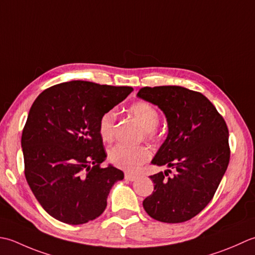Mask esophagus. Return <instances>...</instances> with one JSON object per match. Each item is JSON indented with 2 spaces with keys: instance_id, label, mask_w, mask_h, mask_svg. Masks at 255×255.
I'll list each match as a JSON object with an SVG mask.
<instances>
[{
  "instance_id": "1",
  "label": "esophagus",
  "mask_w": 255,
  "mask_h": 255,
  "mask_svg": "<svg viewBox=\"0 0 255 255\" xmlns=\"http://www.w3.org/2000/svg\"><path fill=\"white\" fill-rule=\"evenodd\" d=\"M124 178H126L128 181H134V180L137 179V176L136 175H133V174H129V173H127L126 176H124Z\"/></svg>"
}]
</instances>
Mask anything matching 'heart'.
<instances>
[{"instance_id":"heart-1","label":"heart","mask_w":255,"mask_h":255,"mask_svg":"<svg viewBox=\"0 0 255 255\" xmlns=\"http://www.w3.org/2000/svg\"><path fill=\"white\" fill-rule=\"evenodd\" d=\"M129 113L141 124L146 136L153 138L154 129L157 128L159 122V116L156 109L148 102L138 101L129 107ZM116 119L117 116L114 111H108L101 117L99 122V133L103 141L111 142L113 139L114 132H116ZM149 157V149L145 146L117 145L109 153V158L114 166L128 171L137 170L139 166L146 163Z\"/></svg>"}]
</instances>
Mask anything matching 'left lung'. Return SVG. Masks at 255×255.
I'll return each mask as SVG.
<instances>
[{
	"mask_svg": "<svg viewBox=\"0 0 255 255\" xmlns=\"http://www.w3.org/2000/svg\"><path fill=\"white\" fill-rule=\"evenodd\" d=\"M137 97L157 106L167 121V137L152 164L175 170L168 178L169 169L149 176L154 191L144 199V209L162 222L189 220L209 204L227 170V124L202 93L184 87H144Z\"/></svg>",
	"mask_w": 255,
	"mask_h": 255,
	"instance_id": "1",
	"label": "left lung"
}]
</instances>
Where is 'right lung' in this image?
Masks as SVG:
<instances>
[{"label": "right lung", "instance_id": "obj_1", "mask_svg": "<svg viewBox=\"0 0 255 255\" xmlns=\"http://www.w3.org/2000/svg\"><path fill=\"white\" fill-rule=\"evenodd\" d=\"M132 91L76 80L36 98L22 134L25 177L55 219L82 225L105 211L112 186L124 174L111 164L100 167L107 153L99 122Z\"/></svg>", "mask_w": 255, "mask_h": 255}]
</instances>
